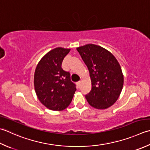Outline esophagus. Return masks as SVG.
<instances>
[{
    "mask_svg": "<svg viewBox=\"0 0 150 150\" xmlns=\"http://www.w3.org/2000/svg\"><path fill=\"white\" fill-rule=\"evenodd\" d=\"M77 86H78V88H80V86H81V81H79L78 83H77Z\"/></svg>",
    "mask_w": 150,
    "mask_h": 150,
    "instance_id": "obj_1",
    "label": "esophagus"
}]
</instances>
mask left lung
<instances>
[{
	"mask_svg": "<svg viewBox=\"0 0 150 150\" xmlns=\"http://www.w3.org/2000/svg\"><path fill=\"white\" fill-rule=\"evenodd\" d=\"M88 67L92 89L85 96L90 106L106 109L118 99L124 85V75L118 61L110 51L94 44L77 48Z\"/></svg>",
	"mask_w": 150,
	"mask_h": 150,
	"instance_id": "1",
	"label": "left lung"
}]
</instances>
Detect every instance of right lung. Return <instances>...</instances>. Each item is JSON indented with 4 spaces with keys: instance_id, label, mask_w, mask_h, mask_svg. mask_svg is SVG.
Here are the masks:
<instances>
[{
    "instance_id": "right-lung-1",
    "label": "right lung",
    "mask_w": 150,
    "mask_h": 150,
    "mask_svg": "<svg viewBox=\"0 0 150 150\" xmlns=\"http://www.w3.org/2000/svg\"><path fill=\"white\" fill-rule=\"evenodd\" d=\"M70 49L57 47L40 60L35 69L34 84L38 99L50 110L60 111L71 103L76 91L69 72L64 71L62 63Z\"/></svg>"
}]
</instances>
